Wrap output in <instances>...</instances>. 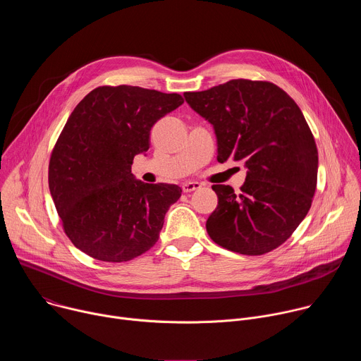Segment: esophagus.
<instances>
[{
	"mask_svg": "<svg viewBox=\"0 0 361 361\" xmlns=\"http://www.w3.org/2000/svg\"><path fill=\"white\" fill-rule=\"evenodd\" d=\"M200 187H201L200 183H197V181H188V183H184V184H183V191H184V192H191V191L198 190Z\"/></svg>",
	"mask_w": 361,
	"mask_h": 361,
	"instance_id": "esophagus-1",
	"label": "esophagus"
}]
</instances>
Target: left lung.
<instances>
[{
  "label": "left lung",
  "mask_w": 361,
  "mask_h": 361,
  "mask_svg": "<svg viewBox=\"0 0 361 361\" xmlns=\"http://www.w3.org/2000/svg\"><path fill=\"white\" fill-rule=\"evenodd\" d=\"M190 107L214 126L217 161H243L238 194L214 184L212 240L234 252L262 255L281 245L304 220L317 187L319 152L295 101L270 81L231 80L184 92Z\"/></svg>",
  "instance_id": "8db88e82"
}]
</instances>
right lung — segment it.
<instances>
[{
    "instance_id": "1",
    "label": "right lung",
    "mask_w": 361,
    "mask_h": 361,
    "mask_svg": "<svg viewBox=\"0 0 361 361\" xmlns=\"http://www.w3.org/2000/svg\"><path fill=\"white\" fill-rule=\"evenodd\" d=\"M184 102L133 85H101L68 117L48 164V185L71 243L99 262L123 263L160 237L176 184L134 180L133 160L149 148V131Z\"/></svg>"
}]
</instances>
